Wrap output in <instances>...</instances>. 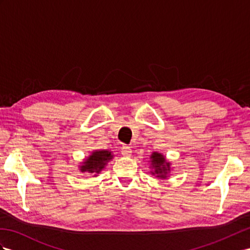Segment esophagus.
Returning <instances> with one entry per match:
<instances>
[{
	"mask_svg": "<svg viewBox=\"0 0 250 250\" xmlns=\"http://www.w3.org/2000/svg\"><path fill=\"white\" fill-rule=\"evenodd\" d=\"M121 153L125 156H130L132 154V150L129 146H121Z\"/></svg>",
	"mask_w": 250,
	"mask_h": 250,
	"instance_id": "obj_1",
	"label": "esophagus"
}]
</instances>
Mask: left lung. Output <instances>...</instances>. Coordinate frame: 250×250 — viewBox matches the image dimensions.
<instances>
[{"label": "left lung", "instance_id": "1", "mask_svg": "<svg viewBox=\"0 0 250 250\" xmlns=\"http://www.w3.org/2000/svg\"><path fill=\"white\" fill-rule=\"evenodd\" d=\"M151 165L153 166V168L155 169V171H153V174H158V177H163L166 178L167 176V172L170 171V164L166 163L165 157L161 154V153L154 152L151 155Z\"/></svg>", "mask_w": 250, "mask_h": 250}]
</instances>
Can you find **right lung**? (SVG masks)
Here are the masks:
<instances>
[{
    "label": "right lung",
    "instance_id": "right-lung-1",
    "mask_svg": "<svg viewBox=\"0 0 250 250\" xmlns=\"http://www.w3.org/2000/svg\"><path fill=\"white\" fill-rule=\"evenodd\" d=\"M112 157L113 155L110 151L102 150L93 152L92 155L83 163L80 170L82 172H89V173H99Z\"/></svg>",
    "mask_w": 250,
    "mask_h": 250
}]
</instances>
